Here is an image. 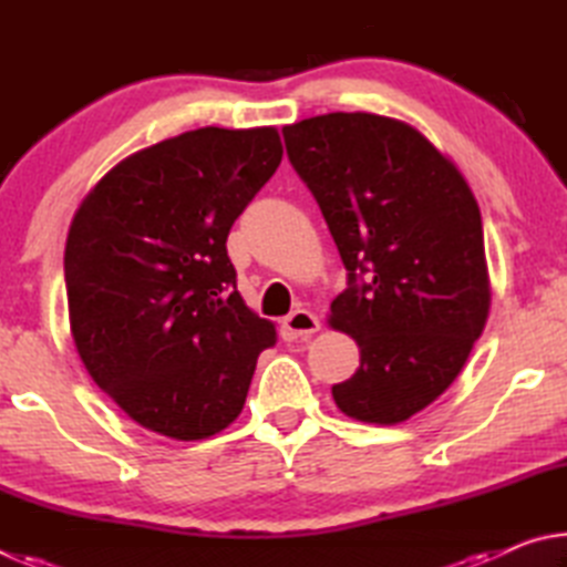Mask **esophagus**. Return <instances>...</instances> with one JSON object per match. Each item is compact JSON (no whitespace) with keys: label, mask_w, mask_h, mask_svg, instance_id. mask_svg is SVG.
Segmentation results:
<instances>
[{"label":"esophagus","mask_w":567,"mask_h":567,"mask_svg":"<svg viewBox=\"0 0 567 567\" xmlns=\"http://www.w3.org/2000/svg\"><path fill=\"white\" fill-rule=\"evenodd\" d=\"M318 330H320V320L315 318L310 310H295L282 320L280 334L285 342H295V340L310 338V334H315Z\"/></svg>","instance_id":"obj_1"}]
</instances>
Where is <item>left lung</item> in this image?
<instances>
[{
  "mask_svg": "<svg viewBox=\"0 0 567 567\" xmlns=\"http://www.w3.org/2000/svg\"><path fill=\"white\" fill-rule=\"evenodd\" d=\"M282 137L348 270L330 324L358 342L360 368L332 398L354 420L395 425L453 385L483 334L491 282L477 203L405 122L332 112Z\"/></svg>",
  "mask_w": 567,
  "mask_h": 567,
  "instance_id": "8db88e82",
  "label": "left lung"
}]
</instances>
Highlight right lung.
<instances>
[{"instance_id": "1", "label": "right lung", "mask_w": 567, "mask_h": 567, "mask_svg": "<svg viewBox=\"0 0 567 567\" xmlns=\"http://www.w3.org/2000/svg\"><path fill=\"white\" fill-rule=\"evenodd\" d=\"M280 159L275 127L192 130L122 159L76 209L64 249L76 352L152 433L225 430L275 344L237 292L227 235Z\"/></svg>"}]
</instances>
